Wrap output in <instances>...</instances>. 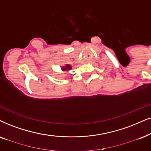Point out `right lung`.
<instances>
[{"instance_id": "obj_1", "label": "right lung", "mask_w": 151, "mask_h": 151, "mask_svg": "<svg viewBox=\"0 0 151 151\" xmlns=\"http://www.w3.org/2000/svg\"><path fill=\"white\" fill-rule=\"evenodd\" d=\"M72 68V66L70 65H67L65 67H63V68H62V70H70Z\"/></svg>"}]
</instances>
